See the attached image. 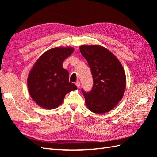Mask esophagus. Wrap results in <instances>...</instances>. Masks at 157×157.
<instances>
[{"instance_id": "1", "label": "esophagus", "mask_w": 157, "mask_h": 157, "mask_svg": "<svg viewBox=\"0 0 157 157\" xmlns=\"http://www.w3.org/2000/svg\"><path fill=\"white\" fill-rule=\"evenodd\" d=\"M75 85H76L77 87H78V88H79V86H80V82H79V81L76 82V83H75Z\"/></svg>"}]
</instances>
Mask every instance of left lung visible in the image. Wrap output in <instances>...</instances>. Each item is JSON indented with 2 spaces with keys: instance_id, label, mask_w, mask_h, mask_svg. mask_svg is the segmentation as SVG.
Listing matches in <instances>:
<instances>
[{
  "instance_id": "8db88e82",
  "label": "left lung",
  "mask_w": 157,
  "mask_h": 157,
  "mask_svg": "<svg viewBox=\"0 0 157 157\" xmlns=\"http://www.w3.org/2000/svg\"><path fill=\"white\" fill-rule=\"evenodd\" d=\"M87 60L93 78L90 92L83 90L88 109L96 114L109 112L122 99L126 86L125 73L118 59L107 48L100 45L79 46Z\"/></svg>"
}]
</instances>
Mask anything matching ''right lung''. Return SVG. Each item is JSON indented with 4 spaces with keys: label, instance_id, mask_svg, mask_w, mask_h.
Listing matches in <instances>:
<instances>
[{
    "label": "right lung",
    "instance_id": "add662e5",
    "mask_svg": "<svg viewBox=\"0 0 157 157\" xmlns=\"http://www.w3.org/2000/svg\"><path fill=\"white\" fill-rule=\"evenodd\" d=\"M74 51L73 47H55L43 53L29 71L28 88L38 106L53 109L61 105L65 96L77 86L69 82V72L63 63Z\"/></svg>",
    "mask_w": 157,
    "mask_h": 157
}]
</instances>
